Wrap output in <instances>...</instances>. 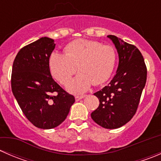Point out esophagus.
I'll return each instance as SVG.
<instances>
[{"label": "esophagus", "instance_id": "esophagus-1", "mask_svg": "<svg viewBox=\"0 0 161 161\" xmlns=\"http://www.w3.org/2000/svg\"><path fill=\"white\" fill-rule=\"evenodd\" d=\"M86 97V95H80V96H75V100L76 101H79V100H82V98H84V97Z\"/></svg>", "mask_w": 161, "mask_h": 161}]
</instances>
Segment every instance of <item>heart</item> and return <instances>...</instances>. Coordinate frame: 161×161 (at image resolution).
<instances>
[{
	"label": "heart",
	"instance_id": "b5f03b06",
	"mask_svg": "<svg viewBox=\"0 0 161 161\" xmlns=\"http://www.w3.org/2000/svg\"><path fill=\"white\" fill-rule=\"evenodd\" d=\"M116 62V50L111 45L79 39L64 47V54L50 55L49 69L52 76L62 85L69 83L76 70L79 71L67 89L72 93L80 94L88 90L92 83L100 85L107 82Z\"/></svg>",
	"mask_w": 161,
	"mask_h": 161
}]
</instances>
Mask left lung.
<instances>
[{"mask_svg":"<svg viewBox=\"0 0 161 161\" xmlns=\"http://www.w3.org/2000/svg\"><path fill=\"white\" fill-rule=\"evenodd\" d=\"M119 58L118 70L108 86L94 95L100 105L91 114L97 124L114 129L129 122L137 111L147 82V69L139 49L113 35H108Z\"/></svg>","mask_w":161,"mask_h":161,"instance_id":"8db88e82","label":"left lung"}]
</instances>
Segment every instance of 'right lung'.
I'll list each match as a JSON object with an SVG mask.
<instances>
[{"label": "right lung", "mask_w": 161, "mask_h": 161, "mask_svg": "<svg viewBox=\"0 0 161 161\" xmlns=\"http://www.w3.org/2000/svg\"><path fill=\"white\" fill-rule=\"evenodd\" d=\"M54 40L42 37L22 47L13 62L11 90L27 119L39 129L57 127L67 118L74 96L52 78L49 59Z\"/></svg>", "instance_id": "obj_1"}]
</instances>
